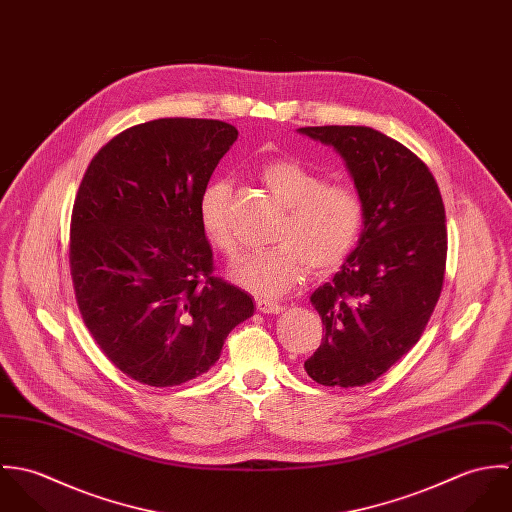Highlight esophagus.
<instances>
[{
	"instance_id": "obj_1",
	"label": "esophagus",
	"mask_w": 512,
	"mask_h": 512,
	"mask_svg": "<svg viewBox=\"0 0 512 512\" xmlns=\"http://www.w3.org/2000/svg\"><path fill=\"white\" fill-rule=\"evenodd\" d=\"M256 309L262 311V313H282L286 307L282 303H276V301H270V299H256Z\"/></svg>"
}]
</instances>
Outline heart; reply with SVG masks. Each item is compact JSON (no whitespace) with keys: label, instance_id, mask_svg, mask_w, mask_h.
<instances>
[{"label":"heart","instance_id":"1","mask_svg":"<svg viewBox=\"0 0 512 512\" xmlns=\"http://www.w3.org/2000/svg\"><path fill=\"white\" fill-rule=\"evenodd\" d=\"M258 175L286 215L274 232L278 244L246 254L232 266L230 278L248 292L278 297L292 292L307 268L327 274L351 256L363 234L365 201L353 185L327 183L325 175L295 159L266 161ZM230 197L228 181L209 183L199 201V219L220 252L236 258Z\"/></svg>","mask_w":512,"mask_h":512}]
</instances>
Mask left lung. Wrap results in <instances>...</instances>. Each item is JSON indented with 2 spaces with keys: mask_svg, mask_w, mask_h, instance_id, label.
Masks as SVG:
<instances>
[{
  "mask_svg": "<svg viewBox=\"0 0 512 512\" xmlns=\"http://www.w3.org/2000/svg\"><path fill=\"white\" fill-rule=\"evenodd\" d=\"M301 134L333 146L365 201L359 246L311 295L325 337L307 374L337 388L363 386L422 337L443 288L445 209L428 165L366 126H315Z\"/></svg>",
  "mask_w": 512,
  "mask_h": 512,
  "instance_id": "obj_1",
  "label": "left lung"
}]
</instances>
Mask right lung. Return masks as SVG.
Returning <instances> with one entry per match:
<instances>
[{"label": "right lung", "mask_w": 512, "mask_h": 512, "mask_svg": "<svg viewBox=\"0 0 512 512\" xmlns=\"http://www.w3.org/2000/svg\"><path fill=\"white\" fill-rule=\"evenodd\" d=\"M238 130L161 118L90 161L71 217L78 311L110 363L147 386H177L219 361L252 297L213 274L199 201Z\"/></svg>", "instance_id": "add662e5"}]
</instances>
